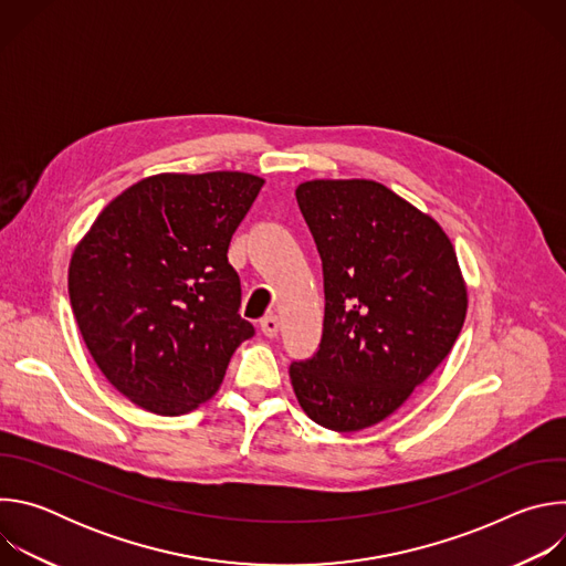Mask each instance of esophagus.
<instances>
[{
    "label": "esophagus",
    "mask_w": 566,
    "mask_h": 566,
    "mask_svg": "<svg viewBox=\"0 0 566 566\" xmlns=\"http://www.w3.org/2000/svg\"><path fill=\"white\" fill-rule=\"evenodd\" d=\"M260 327H262V334L266 336V338H275L277 336V332H280V319H277V315H266V317H262V322H260Z\"/></svg>",
    "instance_id": "34e87169"
}]
</instances>
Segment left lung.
Here are the masks:
<instances>
[{
	"mask_svg": "<svg viewBox=\"0 0 566 566\" xmlns=\"http://www.w3.org/2000/svg\"><path fill=\"white\" fill-rule=\"evenodd\" d=\"M325 275L317 352L289 367L317 426L358 432L387 419L450 354L468 293L443 228L367 179L295 190Z\"/></svg>",
	"mask_w": 566,
	"mask_h": 566,
	"instance_id": "8db88e82",
	"label": "left lung"
}]
</instances>
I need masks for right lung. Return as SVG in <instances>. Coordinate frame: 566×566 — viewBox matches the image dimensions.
Instances as JSON below:
<instances>
[{
    "label": "right lung",
    "instance_id": "add662e5",
    "mask_svg": "<svg viewBox=\"0 0 566 566\" xmlns=\"http://www.w3.org/2000/svg\"><path fill=\"white\" fill-rule=\"evenodd\" d=\"M264 179L156 175L118 195L75 247L69 300L105 378L138 408L179 417L221 385L255 336L239 315L232 232Z\"/></svg>",
    "mask_w": 566,
    "mask_h": 566
}]
</instances>
